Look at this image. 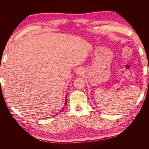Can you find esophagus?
I'll use <instances>...</instances> for the list:
<instances>
[{"label": "esophagus", "instance_id": "34e87169", "mask_svg": "<svg viewBox=\"0 0 149 149\" xmlns=\"http://www.w3.org/2000/svg\"><path fill=\"white\" fill-rule=\"evenodd\" d=\"M76 73L78 75H81L83 74V70L81 68H78L76 71Z\"/></svg>", "mask_w": 149, "mask_h": 149}]
</instances>
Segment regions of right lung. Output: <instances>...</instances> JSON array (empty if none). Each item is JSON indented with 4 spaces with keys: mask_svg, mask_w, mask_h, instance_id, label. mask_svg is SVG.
Masks as SVG:
<instances>
[{
    "mask_svg": "<svg viewBox=\"0 0 149 149\" xmlns=\"http://www.w3.org/2000/svg\"><path fill=\"white\" fill-rule=\"evenodd\" d=\"M66 102H67V99H66V101H65V105L66 104Z\"/></svg>",
    "mask_w": 149,
    "mask_h": 149,
    "instance_id": "obj_1",
    "label": "right lung"
}]
</instances>
